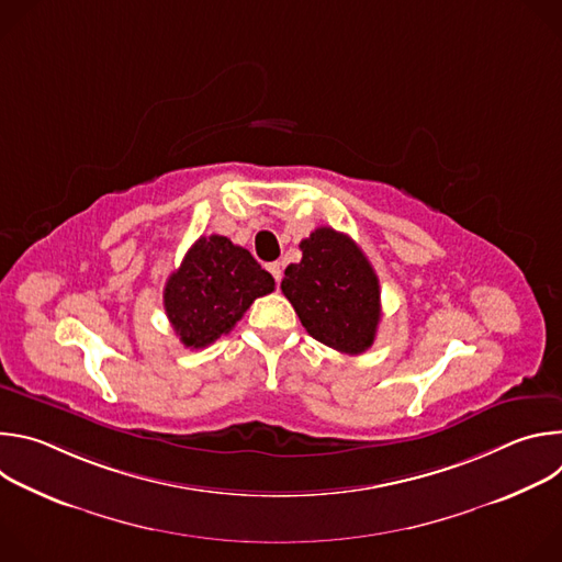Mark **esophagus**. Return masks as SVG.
<instances>
[{
    "label": "esophagus",
    "instance_id": "34e87169",
    "mask_svg": "<svg viewBox=\"0 0 562 562\" xmlns=\"http://www.w3.org/2000/svg\"><path fill=\"white\" fill-rule=\"evenodd\" d=\"M269 273L276 278V282L280 284V280H282V265L280 262H271L269 265Z\"/></svg>",
    "mask_w": 562,
    "mask_h": 562
}]
</instances>
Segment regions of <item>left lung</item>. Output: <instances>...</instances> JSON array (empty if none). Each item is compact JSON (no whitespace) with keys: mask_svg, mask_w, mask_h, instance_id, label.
I'll return each mask as SVG.
<instances>
[{"mask_svg":"<svg viewBox=\"0 0 562 562\" xmlns=\"http://www.w3.org/2000/svg\"><path fill=\"white\" fill-rule=\"evenodd\" d=\"M302 260L289 265L282 293L311 338L340 353H364L380 325V282L345 233L315 228L300 243Z\"/></svg>","mask_w":562,"mask_h":562,"instance_id":"obj_1","label":"left lung"}]
</instances>
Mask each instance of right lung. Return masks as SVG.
Segmentation results:
<instances>
[{
    "label": "right lung",
    "instance_id": "obj_1",
    "mask_svg": "<svg viewBox=\"0 0 562 562\" xmlns=\"http://www.w3.org/2000/svg\"><path fill=\"white\" fill-rule=\"evenodd\" d=\"M276 280L224 235L200 237L165 286V308L180 342L204 349L228 334Z\"/></svg>",
    "mask_w": 562,
    "mask_h": 562
}]
</instances>
